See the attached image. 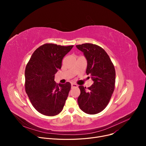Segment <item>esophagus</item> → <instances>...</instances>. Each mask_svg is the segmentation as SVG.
Returning a JSON list of instances; mask_svg holds the SVG:
<instances>
[{"label": "esophagus", "instance_id": "34e87169", "mask_svg": "<svg viewBox=\"0 0 146 146\" xmlns=\"http://www.w3.org/2000/svg\"><path fill=\"white\" fill-rule=\"evenodd\" d=\"M78 87V86L76 84H74V83H72V88H77Z\"/></svg>", "mask_w": 146, "mask_h": 146}]
</instances>
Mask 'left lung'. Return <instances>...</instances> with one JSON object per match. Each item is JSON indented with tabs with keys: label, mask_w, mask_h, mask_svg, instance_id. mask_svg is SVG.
I'll return each instance as SVG.
<instances>
[{
	"label": "left lung",
	"mask_w": 146,
	"mask_h": 146,
	"mask_svg": "<svg viewBox=\"0 0 146 146\" xmlns=\"http://www.w3.org/2000/svg\"><path fill=\"white\" fill-rule=\"evenodd\" d=\"M87 60L86 73L94 84L86 90L79 86L77 102L80 109L89 114H98L106 108L115 88V70L109 56L101 47L91 43L77 45Z\"/></svg>",
	"instance_id": "8db88e82"
}]
</instances>
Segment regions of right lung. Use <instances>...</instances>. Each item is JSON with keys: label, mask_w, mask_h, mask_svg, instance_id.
<instances>
[{"label": "right lung", "mask_w": 146, "mask_h": 146, "mask_svg": "<svg viewBox=\"0 0 146 146\" xmlns=\"http://www.w3.org/2000/svg\"><path fill=\"white\" fill-rule=\"evenodd\" d=\"M73 47L44 44L34 51L26 66V92L34 108L44 115L54 116L63 110L71 84L66 82L58 85L55 74Z\"/></svg>", "instance_id": "1"}]
</instances>
